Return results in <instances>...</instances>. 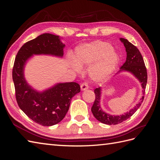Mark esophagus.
<instances>
[{
    "label": "esophagus",
    "mask_w": 160,
    "mask_h": 160,
    "mask_svg": "<svg viewBox=\"0 0 160 160\" xmlns=\"http://www.w3.org/2000/svg\"><path fill=\"white\" fill-rule=\"evenodd\" d=\"M88 88H89V86H88V83H86V82H85V83H81V89L82 91H85L86 89H88Z\"/></svg>",
    "instance_id": "34e87169"
}]
</instances>
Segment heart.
Returning <instances> with one entry per match:
<instances>
[{"instance_id":"heart-1","label":"heart","mask_w":160,"mask_h":160,"mask_svg":"<svg viewBox=\"0 0 160 160\" xmlns=\"http://www.w3.org/2000/svg\"><path fill=\"white\" fill-rule=\"evenodd\" d=\"M76 61H71V67L76 71L80 70V66H91L89 72L94 80H103L108 77L115 70L119 57L109 43L95 41L77 48Z\"/></svg>"}]
</instances>
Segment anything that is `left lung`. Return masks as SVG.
Returning a JSON list of instances; mask_svg holds the SVG:
<instances>
[{
    "label": "left lung",
    "instance_id": "1",
    "mask_svg": "<svg viewBox=\"0 0 160 160\" xmlns=\"http://www.w3.org/2000/svg\"><path fill=\"white\" fill-rule=\"evenodd\" d=\"M120 41L123 43L125 46V51L127 52V58L124 64L120 67L119 72L125 71L132 73L141 83L143 89V95H144L145 89H146L147 84L148 73L141 52H139L136 47L134 46L132 43L129 42L127 39L121 38ZM101 88H96L94 90L95 99L91 108V111L94 117L99 122L108 125H117L132 117L135 111L140 107L144 99V95H143L142 98L140 99L139 102L136 104V105L133 109H131L129 112L125 113L124 115H111L105 113L101 108Z\"/></svg>",
    "mask_w": 160,
    "mask_h": 160
}]
</instances>
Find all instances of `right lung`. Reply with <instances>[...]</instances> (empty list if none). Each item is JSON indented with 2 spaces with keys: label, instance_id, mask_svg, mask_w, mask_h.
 <instances>
[{
  "label": "right lung",
  "instance_id": "obj_1",
  "mask_svg": "<svg viewBox=\"0 0 160 160\" xmlns=\"http://www.w3.org/2000/svg\"><path fill=\"white\" fill-rule=\"evenodd\" d=\"M64 47L59 36L44 33L25 43L14 60L12 79L17 103L28 118L43 126L55 125L65 118L72 98L80 92V85L75 82L57 83L44 91L38 92L27 83L24 68L33 55L62 57Z\"/></svg>",
  "mask_w": 160,
  "mask_h": 160
}]
</instances>
